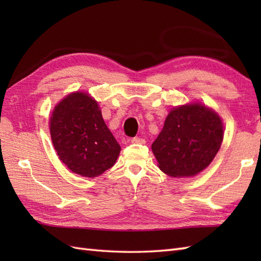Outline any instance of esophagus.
<instances>
[{
	"label": "esophagus",
	"mask_w": 261,
	"mask_h": 261,
	"mask_svg": "<svg viewBox=\"0 0 261 261\" xmlns=\"http://www.w3.org/2000/svg\"><path fill=\"white\" fill-rule=\"evenodd\" d=\"M132 143H140V145H143V143H146V140L143 139V138L140 137H135L131 139Z\"/></svg>",
	"instance_id": "esophagus-1"
}]
</instances>
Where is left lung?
<instances>
[{
  "instance_id": "left-lung-1",
  "label": "left lung",
  "mask_w": 261,
  "mask_h": 261,
  "mask_svg": "<svg viewBox=\"0 0 261 261\" xmlns=\"http://www.w3.org/2000/svg\"><path fill=\"white\" fill-rule=\"evenodd\" d=\"M223 139L219 115L199 104L170 111L151 145L159 168L171 177H191L205 169Z\"/></svg>"
}]
</instances>
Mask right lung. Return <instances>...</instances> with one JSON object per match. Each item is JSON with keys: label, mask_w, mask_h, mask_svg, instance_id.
I'll return each instance as SVG.
<instances>
[{"label": "right lung", "mask_w": 261, "mask_h": 261, "mask_svg": "<svg viewBox=\"0 0 261 261\" xmlns=\"http://www.w3.org/2000/svg\"><path fill=\"white\" fill-rule=\"evenodd\" d=\"M50 136L60 160L84 177H96L112 167L121 148L108 129L97 103L76 92L55 108Z\"/></svg>", "instance_id": "1"}]
</instances>
